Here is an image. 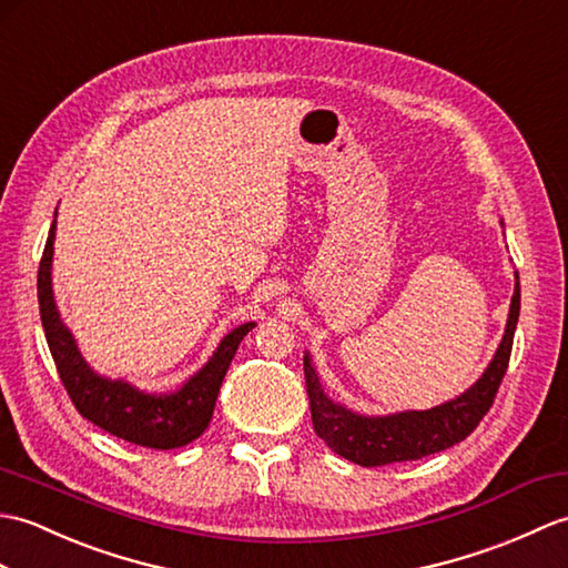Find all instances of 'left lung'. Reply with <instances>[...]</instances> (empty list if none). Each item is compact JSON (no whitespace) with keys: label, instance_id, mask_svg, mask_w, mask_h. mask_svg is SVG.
<instances>
[{"label":"left lung","instance_id":"left-lung-1","mask_svg":"<svg viewBox=\"0 0 568 568\" xmlns=\"http://www.w3.org/2000/svg\"><path fill=\"white\" fill-rule=\"evenodd\" d=\"M504 224V222H500ZM520 314V281L516 271V290L510 297V312L504 338L486 365L481 377L459 397L443 402L426 412H397L387 416L355 414L344 404L334 402L324 392L320 375L305 353V382L310 394L312 424L320 438L341 457L361 467H382L392 463H408L433 453L447 450L465 440L489 412L510 361L513 334Z\"/></svg>","mask_w":568,"mask_h":568}]
</instances>
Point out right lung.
<instances>
[{
  "label": "right lung",
  "mask_w": 568,
  "mask_h": 568,
  "mask_svg": "<svg viewBox=\"0 0 568 568\" xmlns=\"http://www.w3.org/2000/svg\"><path fill=\"white\" fill-rule=\"evenodd\" d=\"M58 215V213H55ZM55 220L50 224L43 248L41 268H38V305L48 338V348L64 389H68L77 412L91 424L109 430L115 438L135 443L154 450H174L193 443L203 435L215 412V402L227 375V367L244 336L256 322H246L224 336L210 361L191 375L176 392L152 394L142 392L125 379H111L91 367L55 305L52 295V244H55Z\"/></svg>",
  "instance_id": "obj_1"
}]
</instances>
